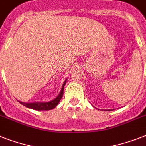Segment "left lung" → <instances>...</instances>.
<instances>
[{
	"label": "left lung",
	"mask_w": 146,
	"mask_h": 146,
	"mask_svg": "<svg viewBox=\"0 0 146 146\" xmlns=\"http://www.w3.org/2000/svg\"><path fill=\"white\" fill-rule=\"evenodd\" d=\"M109 110V111H111L112 110Z\"/></svg>",
	"instance_id": "obj_1"
}]
</instances>
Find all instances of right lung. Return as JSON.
Masks as SVG:
<instances>
[{"instance_id": "add662e5", "label": "right lung", "mask_w": 146, "mask_h": 146, "mask_svg": "<svg viewBox=\"0 0 146 146\" xmlns=\"http://www.w3.org/2000/svg\"><path fill=\"white\" fill-rule=\"evenodd\" d=\"M66 80H67V79H66V80L62 84V89H61V91H60L59 96L55 98L54 99H53L52 101L48 102H32V103H25V102H21L19 101V102L25 107H27V108L36 110H50L54 109L57 106L60 99L62 98V96H63V90H64V86L66 85Z\"/></svg>"}]
</instances>
